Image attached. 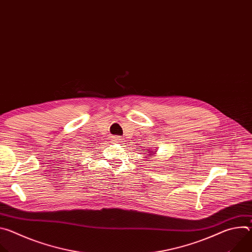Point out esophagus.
Masks as SVG:
<instances>
[{
  "instance_id": "obj_1",
  "label": "esophagus",
  "mask_w": 252,
  "mask_h": 252,
  "mask_svg": "<svg viewBox=\"0 0 252 252\" xmlns=\"http://www.w3.org/2000/svg\"><path fill=\"white\" fill-rule=\"evenodd\" d=\"M115 140L120 142V141H122V140H123V138H122V137H120V136H115Z\"/></svg>"
}]
</instances>
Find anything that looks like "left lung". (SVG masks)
Listing matches in <instances>:
<instances>
[{
	"mask_svg": "<svg viewBox=\"0 0 252 252\" xmlns=\"http://www.w3.org/2000/svg\"><path fill=\"white\" fill-rule=\"evenodd\" d=\"M155 152H156V151H155ZM145 153H147V154H149V157H153V156H152V154H153V152H151V151H148V150H147V151H145Z\"/></svg>",
	"mask_w": 252,
	"mask_h": 252,
	"instance_id": "1",
	"label": "left lung"
}]
</instances>
